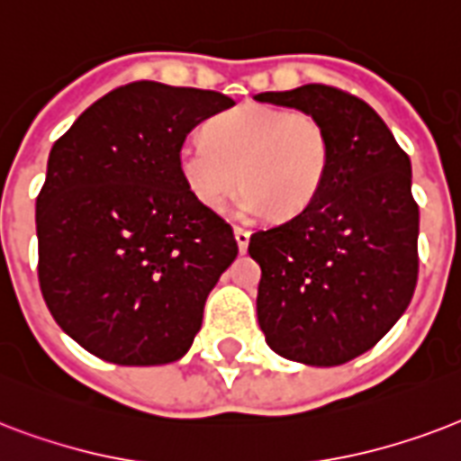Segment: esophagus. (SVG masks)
<instances>
[{
	"mask_svg": "<svg viewBox=\"0 0 461 461\" xmlns=\"http://www.w3.org/2000/svg\"><path fill=\"white\" fill-rule=\"evenodd\" d=\"M233 235H235V242H238V249H240V252H245L249 245V230H245V228H240V226H235Z\"/></svg>",
	"mask_w": 461,
	"mask_h": 461,
	"instance_id": "esophagus-1",
	"label": "esophagus"
}]
</instances>
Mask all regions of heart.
<instances>
[{
  "label": "heart",
  "mask_w": 461,
  "mask_h": 461,
  "mask_svg": "<svg viewBox=\"0 0 461 461\" xmlns=\"http://www.w3.org/2000/svg\"><path fill=\"white\" fill-rule=\"evenodd\" d=\"M206 138L192 137L177 149L182 185L206 212H221L242 180V216L271 209L294 219L315 202L330 170V131L310 113L245 103L213 117Z\"/></svg>",
  "instance_id": "1"
}]
</instances>
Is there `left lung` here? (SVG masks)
<instances>
[{"label":"left lung","mask_w":461,"mask_h":461,"mask_svg":"<svg viewBox=\"0 0 461 461\" xmlns=\"http://www.w3.org/2000/svg\"><path fill=\"white\" fill-rule=\"evenodd\" d=\"M255 101L317 115L331 160L315 202L257 230V320L281 358L331 367L370 351L404 315L419 276L411 160L367 103L322 84Z\"/></svg>","instance_id":"1"}]
</instances>
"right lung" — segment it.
I'll return each instance as SVG.
<instances>
[{"instance_id": "add662e5", "label": "right lung", "mask_w": 461, "mask_h": 461, "mask_svg": "<svg viewBox=\"0 0 461 461\" xmlns=\"http://www.w3.org/2000/svg\"><path fill=\"white\" fill-rule=\"evenodd\" d=\"M233 105L216 91L134 81L52 146L35 202L38 279L55 322L88 353L166 366L190 351L238 242L182 185L177 149Z\"/></svg>"}]
</instances>
